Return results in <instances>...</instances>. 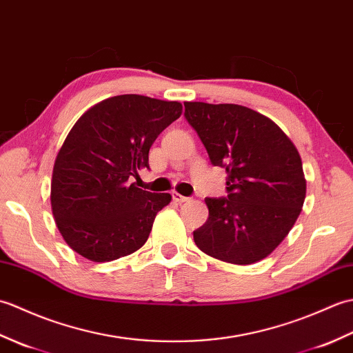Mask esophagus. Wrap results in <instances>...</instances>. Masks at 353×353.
Returning a JSON list of instances; mask_svg holds the SVG:
<instances>
[{
    "instance_id": "1",
    "label": "esophagus",
    "mask_w": 353,
    "mask_h": 353,
    "mask_svg": "<svg viewBox=\"0 0 353 353\" xmlns=\"http://www.w3.org/2000/svg\"><path fill=\"white\" fill-rule=\"evenodd\" d=\"M172 200L176 201V203H185V201H188L190 200V197H185V196H182V194H179V192H172Z\"/></svg>"
}]
</instances>
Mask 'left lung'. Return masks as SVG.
I'll return each instance as SVG.
<instances>
[{
    "label": "left lung",
    "mask_w": 353,
    "mask_h": 353,
    "mask_svg": "<svg viewBox=\"0 0 353 353\" xmlns=\"http://www.w3.org/2000/svg\"><path fill=\"white\" fill-rule=\"evenodd\" d=\"M185 118L212 165L228 172V197L205 199L209 216L194 230V241L230 264L267 258L294 226L305 201L296 145L272 119L239 104L186 101Z\"/></svg>",
    "instance_id": "8db88e82"
}]
</instances>
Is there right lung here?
<instances>
[{
    "label": "right lung",
    "mask_w": 353,
    "mask_h": 353,
    "mask_svg": "<svg viewBox=\"0 0 353 353\" xmlns=\"http://www.w3.org/2000/svg\"><path fill=\"white\" fill-rule=\"evenodd\" d=\"M182 115L179 101L125 94L88 109L56 156L51 211L65 243L94 262H109L141 249L168 192L130 183L148 168L159 133Z\"/></svg>",
    "instance_id": "right-lung-1"
}]
</instances>
